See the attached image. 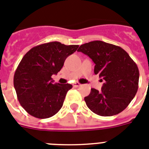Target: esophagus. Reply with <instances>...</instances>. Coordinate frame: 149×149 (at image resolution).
<instances>
[{"mask_svg":"<svg viewBox=\"0 0 149 149\" xmlns=\"http://www.w3.org/2000/svg\"><path fill=\"white\" fill-rule=\"evenodd\" d=\"M72 86H73V87H79V86H81V84L79 82H74V83L72 84Z\"/></svg>","mask_w":149,"mask_h":149,"instance_id":"1","label":"esophagus"}]
</instances>
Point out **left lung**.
<instances>
[{"mask_svg": "<svg viewBox=\"0 0 149 149\" xmlns=\"http://www.w3.org/2000/svg\"><path fill=\"white\" fill-rule=\"evenodd\" d=\"M77 51L93 61L95 74L104 80L100 92L91 88L89 95L85 97L87 107L103 117L122 112L138 90L139 72L136 63L122 47L102 41L83 44Z\"/></svg>", "mask_w": 149, "mask_h": 149, "instance_id": "left-lung-1", "label": "left lung"}]
</instances>
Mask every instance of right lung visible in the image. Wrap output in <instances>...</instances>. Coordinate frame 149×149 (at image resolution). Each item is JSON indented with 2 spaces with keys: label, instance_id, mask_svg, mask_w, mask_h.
Returning <instances> with one entry per match:
<instances>
[{
  "label": "right lung",
  "instance_id": "right-lung-1",
  "mask_svg": "<svg viewBox=\"0 0 149 149\" xmlns=\"http://www.w3.org/2000/svg\"><path fill=\"white\" fill-rule=\"evenodd\" d=\"M78 47L47 42L32 47L22 57L15 71L13 85L19 102L27 113L45 119L61 110L72 86L53 84L51 76L61 70L66 58Z\"/></svg>",
  "mask_w": 149,
  "mask_h": 149
}]
</instances>
